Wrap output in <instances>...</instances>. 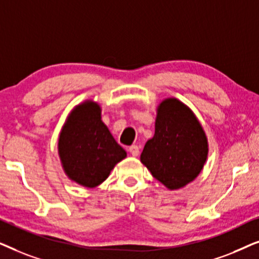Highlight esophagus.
I'll return each mask as SVG.
<instances>
[{
	"instance_id": "obj_1",
	"label": "esophagus",
	"mask_w": 259,
	"mask_h": 259,
	"mask_svg": "<svg viewBox=\"0 0 259 259\" xmlns=\"http://www.w3.org/2000/svg\"><path fill=\"white\" fill-rule=\"evenodd\" d=\"M128 152L133 155V157H137V155L139 154V147H138L137 145H132V146L128 147Z\"/></svg>"
}]
</instances>
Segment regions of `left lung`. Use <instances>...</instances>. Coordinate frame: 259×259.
<instances>
[{"label": "left lung", "instance_id": "8db88e82", "mask_svg": "<svg viewBox=\"0 0 259 259\" xmlns=\"http://www.w3.org/2000/svg\"><path fill=\"white\" fill-rule=\"evenodd\" d=\"M207 151L206 136L191 109L177 99H166L158 107L154 137L140 159L155 179L177 190L199 175Z\"/></svg>", "mask_w": 259, "mask_h": 259}]
</instances>
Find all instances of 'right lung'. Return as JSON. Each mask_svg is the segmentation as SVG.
<instances>
[{"mask_svg":"<svg viewBox=\"0 0 259 259\" xmlns=\"http://www.w3.org/2000/svg\"><path fill=\"white\" fill-rule=\"evenodd\" d=\"M59 154L70 179L95 187L107 179L126 151L101 121L99 105L86 101L70 113L59 139Z\"/></svg>","mask_w":259,"mask_h":259,"instance_id":"add662e5","label":"right lung"}]
</instances>
